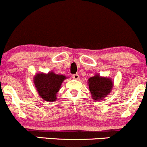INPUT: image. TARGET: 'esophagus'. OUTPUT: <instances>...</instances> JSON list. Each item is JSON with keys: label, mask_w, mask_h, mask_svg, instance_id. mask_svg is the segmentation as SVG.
Returning <instances> with one entry per match:
<instances>
[{"label": "esophagus", "mask_w": 147, "mask_h": 147, "mask_svg": "<svg viewBox=\"0 0 147 147\" xmlns=\"http://www.w3.org/2000/svg\"><path fill=\"white\" fill-rule=\"evenodd\" d=\"M72 77L74 79H75V80H77V79H79V75H78V74H75V75H72Z\"/></svg>", "instance_id": "esophagus-1"}]
</instances>
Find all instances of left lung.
<instances>
[{"label": "left lung", "mask_w": 147, "mask_h": 147, "mask_svg": "<svg viewBox=\"0 0 147 147\" xmlns=\"http://www.w3.org/2000/svg\"><path fill=\"white\" fill-rule=\"evenodd\" d=\"M88 84L92 99L97 101L106 97L113 87V83L111 79L98 75L90 77Z\"/></svg>", "instance_id": "obj_1"}]
</instances>
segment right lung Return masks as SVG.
Here are the masks:
<instances>
[{
  "label": "right lung",
  "mask_w": 147,
  "mask_h": 147,
  "mask_svg": "<svg viewBox=\"0 0 147 147\" xmlns=\"http://www.w3.org/2000/svg\"><path fill=\"white\" fill-rule=\"evenodd\" d=\"M65 79V76L56 75L52 71L48 74L40 72L34 77V83L42 99L47 102H55L57 99V92Z\"/></svg>",
  "instance_id": "obj_1"
}]
</instances>
